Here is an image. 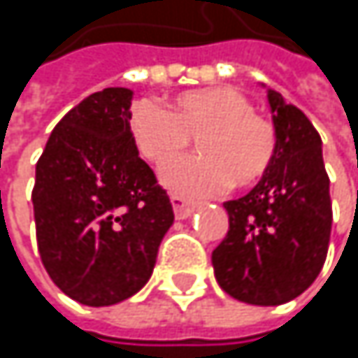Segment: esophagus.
Listing matches in <instances>:
<instances>
[{"label":"esophagus","instance_id":"1","mask_svg":"<svg viewBox=\"0 0 358 358\" xmlns=\"http://www.w3.org/2000/svg\"><path fill=\"white\" fill-rule=\"evenodd\" d=\"M170 201H172V207H174V213H176L178 220L188 217V215L194 211V203L188 201V199H184V196H180V194H172Z\"/></svg>","mask_w":358,"mask_h":358}]
</instances>
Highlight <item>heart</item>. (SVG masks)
<instances>
[{
	"label": "heart",
	"instance_id": "obj_1",
	"mask_svg": "<svg viewBox=\"0 0 358 358\" xmlns=\"http://www.w3.org/2000/svg\"><path fill=\"white\" fill-rule=\"evenodd\" d=\"M130 132L153 166L179 157L197 138L199 158L171 161L162 172L168 188L188 196L215 194L226 186L249 188L269 172L278 153L275 126L230 87L184 91L170 111L141 101L132 109Z\"/></svg>",
	"mask_w": 358,
	"mask_h": 358
}]
</instances>
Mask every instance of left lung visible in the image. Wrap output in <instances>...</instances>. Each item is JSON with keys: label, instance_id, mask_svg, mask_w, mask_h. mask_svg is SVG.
Instances as JSON below:
<instances>
[{"label": "left lung", "instance_id": "left-lung-1", "mask_svg": "<svg viewBox=\"0 0 358 358\" xmlns=\"http://www.w3.org/2000/svg\"><path fill=\"white\" fill-rule=\"evenodd\" d=\"M267 99L278 130L275 159L249 194L224 203L230 228L211 252L222 290L261 307L288 303L315 282L331 232L322 136L280 93L269 91Z\"/></svg>", "mask_w": 358, "mask_h": 358}]
</instances>
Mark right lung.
I'll return each mask as SVG.
<instances>
[{
  "mask_svg": "<svg viewBox=\"0 0 358 358\" xmlns=\"http://www.w3.org/2000/svg\"><path fill=\"white\" fill-rule=\"evenodd\" d=\"M132 91L103 89L53 128L36 162V247L53 284L89 307L136 294L174 224L168 192L138 157Z\"/></svg>",
  "mask_w": 358,
  "mask_h": 358,
  "instance_id": "right-lung-1",
  "label": "right lung"
}]
</instances>
